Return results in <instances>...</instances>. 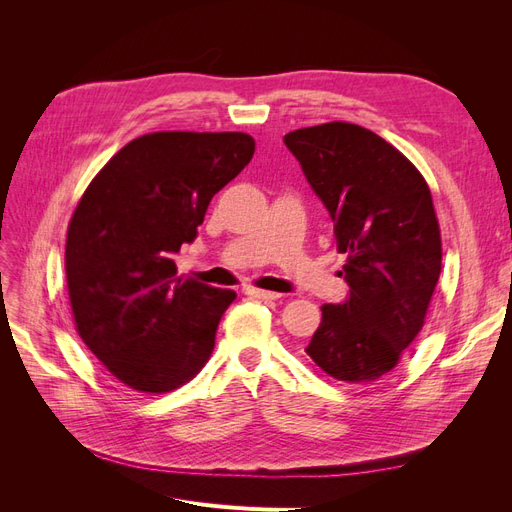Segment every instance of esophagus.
Wrapping results in <instances>:
<instances>
[{"label": "esophagus", "instance_id": "obj_1", "mask_svg": "<svg viewBox=\"0 0 512 512\" xmlns=\"http://www.w3.org/2000/svg\"><path fill=\"white\" fill-rule=\"evenodd\" d=\"M250 297H256V299H262V301H277L282 299L280 292H271V290H260V288H247L245 290Z\"/></svg>", "mask_w": 512, "mask_h": 512}]
</instances>
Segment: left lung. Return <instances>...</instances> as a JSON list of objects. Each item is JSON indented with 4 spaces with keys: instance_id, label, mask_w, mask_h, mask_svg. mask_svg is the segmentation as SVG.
Here are the masks:
<instances>
[{
    "instance_id": "left-lung-1",
    "label": "left lung",
    "mask_w": 512,
    "mask_h": 512,
    "mask_svg": "<svg viewBox=\"0 0 512 512\" xmlns=\"http://www.w3.org/2000/svg\"><path fill=\"white\" fill-rule=\"evenodd\" d=\"M284 143L335 224L348 299L322 305L305 352L335 380L374 382L423 329L442 269L429 185L416 166L361 126L331 121Z\"/></svg>"
}]
</instances>
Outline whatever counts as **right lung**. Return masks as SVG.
Masks as SVG:
<instances>
[{
  "label": "right lung",
  "instance_id": "add662e5",
  "mask_svg": "<svg viewBox=\"0 0 512 512\" xmlns=\"http://www.w3.org/2000/svg\"><path fill=\"white\" fill-rule=\"evenodd\" d=\"M243 132L138 136L89 183L66 239L76 331L134 391L168 393L205 367L235 290L177 277L211 198L254 156Z\"/></svg>",
  "mask_w": 512,
  "mask_h": 512
}]
</instances>
